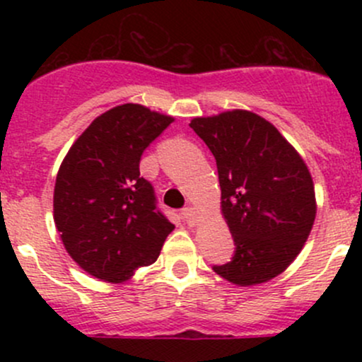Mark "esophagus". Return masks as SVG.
I'll return each mask as SVG.
<instances>
[{
	"label": "esophagus",
	"instance_id": "obj_1",
	"mask_svg": "<svg viewBox=\"0 0 362 362\" xmlns=\"http://www.w3.org/2000/svg\"><path fill=\"white\" fill-rule=\"evenodd\" d=\"M182 214H184L185 221L189 223V224H195V223H197L199 214H197V211L194 209V207H185V209L182 211Z\"/></svg>",
	"mask_w": 362,
	"mask_h": 362
}]
</instances>
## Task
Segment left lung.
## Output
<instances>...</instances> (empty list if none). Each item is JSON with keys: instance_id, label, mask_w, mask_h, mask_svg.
Instances as JSON below:
<instances>
[{"instance_id": "left-lung-1", "label": "left lung", "mask_w": 362, "mask_h": 362, "mask_svg": "<svg viewBox=\"0 0 362 362\" xmlns=\"http://www.w3.org/2000/svg\"><path fill=\"white\" fill-rule=\"evenodd\" d=\"M190 127L216 158L221 214L235 242L233 259L213 271L245 288L274 279L300 255L317 216L305 160L250 110L194 117Z\"/></svg>"}]
</instances>
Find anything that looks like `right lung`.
<instances>
[{
	"mask_svg": "<svg viewBox=\"0 0 362 362\" xmlns=\"http://www.w3.org/2000/svg\"><path fill=\"white\" fill-rule=\"evenodd\" d=\"M172 115L124 103L103 112L69 148L54 185V223L69 257L112 284L131 279L160 255L173 224L156 209L139 175L143 151Z\"/></svg>",
	"mask_w": 362,
	"mask_h": 362,
	"instance_id": "add662e5",
	"label": "right lung"
}]
</instances>
